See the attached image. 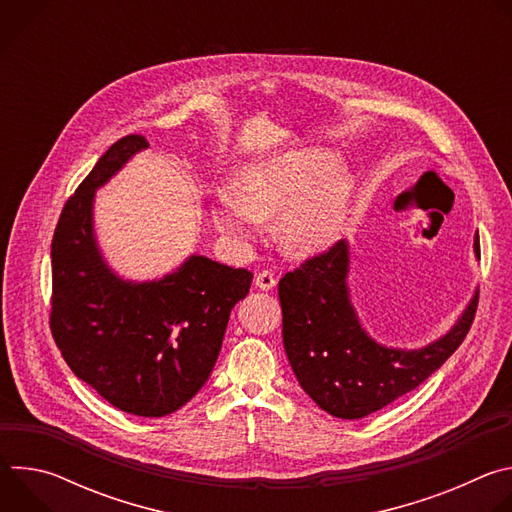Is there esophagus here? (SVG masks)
Listing matches in <instances>:
<instances>
[{
  "label": "esophagus",
  "mask_w": 512,
  "mask_h": 512,
  "mask_svg": "<svg viewBox=\"0 0 512 512\" xmlns=\"http://www.w3.org/2000/svg\"><path fill=\"white\" fill-rule=\"evenodd\" d=\"M275 283H277V279H275L273 271H269V269L259 271V273H257V277H255V285H257L259 289H263V291L273 289V287H275Z\"/></svg>",
  "instance_id": "1"
}]
</instances>
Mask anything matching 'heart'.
Wrapping results in <instances>:
<instances>
[{
    "mask_svg": "<svg viewBox=\"0 0 512 512\" xmlns=\"http://www.w3.org/2000/svg\"><path fill=\"white\" fill-rule=\"evenodd\" d=\"M334 164L336 156L322 150L251 160L237 188L214 192V227L235 243H247L263 231L265 218L281 212L277 235L287 253L306 257L326 249L346 223L354 190L352 174Z\"/></svg>",
    "mask_w": 512,
    "mask_h": 512,
    "instance_id": "b5f03b06",
    "label": "heart"
}]
</instances>
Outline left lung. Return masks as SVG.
<instances>
[{
  "mask_svg": "<svg viewBox=\"0 0 512 512\" xmlns=\"http://www.w3.org/2000/svg\"><path fill=\"white\" fill-rule=\"evenodd\" d=\"M474 255L480 259L478 233ZM350 247L342 239L279 281L283 346L302 389L326 413L367 417L419 387L466 338L478 289L456 324L427 346L405 350L362 328L348 287Z\"/></svg>",
  "mask_w": 512,
  "mask_h": 512,
  "instance_id": "8db88e82",
  "label": "left lung"
}]
</instances>
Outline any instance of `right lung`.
I'll use <instances>...</instances> for the list:
<instances>
[{
	"label": "right lung",
	"mask_w": 512,
	"mask_h": 512,
	"mask_svg": "<svg viewBox=\"0 0 512 512\" xmlns=\"http://www.w3.org/2000/svg\"><path fill=\"white\" fill-rule=\"evenodd\" d=\"M148 148L141 135L113 143L64 204L50 251V328L70 371L105 401L164 417L208 381L253 273L204 255L152 281L123 279L109 267L95 237V192Z\"/></svg>",
	"instance_id": "1"
}]
</instances>
